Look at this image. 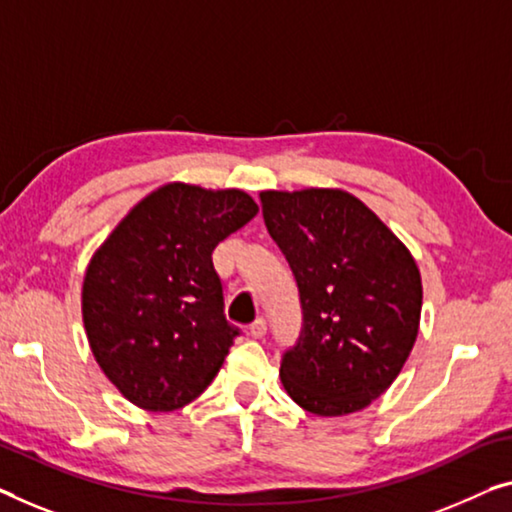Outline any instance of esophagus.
Listing matches in <instances>:
<instances>
[{"instance_id":"esophagus-1","label":"esophagus","mask_w":512,"mask_h":512,"mask_svg":"<svg viewBox=\"0 0 512 512\" xmlns=\"http://www.w3.org/2000/svg\"><path fill=\"white\" fill-rule=\"evenodd\" d=\"M248 333H250V335H253V338H255V340H262V338H264V335H266V319H262V317H259V319H255V322H253V324H250V329H248Z\"/></svg>"}]
</instances>
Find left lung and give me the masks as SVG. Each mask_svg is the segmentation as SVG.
<instances>
[{
	"label": "left lung",
	"instance_id": "left-lung-1",
	"mask_svg": "<svg viewBox=\"0 0 512 512\" xmlns=\"http://www.w3.org/2000/svg\"><path fill=\"white\" fill-rule=\"evenodd\" d=\"M259 197L303 308L299 342L280 363L282 386L315 416L361 411L393 384L414 349L423 305L416 259L342 188Z\"/></svg>",
	"mask_w": 512,
	"mask_h": 512
}]
</instances>
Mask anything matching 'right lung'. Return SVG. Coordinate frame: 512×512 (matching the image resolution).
Wrapping results in <instances>:
<instances>
[{
  "label": "right lung",
  "mask_w": 512,
  "mask_h": 512,
  "mask_svg": "<svg viewBox=\"0 0 512 512\" xmlns=\"http://www.w3.org/2000/svg\"><path fill=\"white\" fill-rule=\"evenodd\" d=\"M257 211L239 188L172 181L142 197L91 255L82 282L91 354L135 407H186L223 368L239 331L223 315L211 253Z\"/></svg>",
  "instance_id": "right-lung-1"
}]
</instances>
